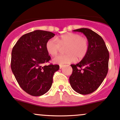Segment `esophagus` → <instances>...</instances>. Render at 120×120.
<instances>
[{
  "label": "esophagus",
  "instance_id": "esophagus-1",
  "mask_svg": "<svg viewBox=\"0 0 120 120\" xmlns=\"http://www.w3.org/2000/svg\"><path fill=\"white\" fill-rule=\"evenodd\" d=\"M63 67V65H60V67H59L60 69H61Z\"/></svg>",
  "mask_w": 120,
  "mask_h": 120
}]
</instances>
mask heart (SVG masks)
<instances>
[{"mask_svg": "<svg viewBox=\"0 0 120 120\" xmlns=\"http://www.w3.org/2000/svg\"><path fill=\"white\" fill-rule=\"evenodd\" d=\"M66 48L65 54L59 55L53 59L56 64L64 65L72 63L77 59L81 60L85 57L89 49V43L85 38L78 34L67 33L56 39L51 38L46 43V49L50 56H56L61 50Z\"/></svg>", "mask_w": 120, "mask_h": 120, "instance_id": "1", "label": "heart"}]
</instances>
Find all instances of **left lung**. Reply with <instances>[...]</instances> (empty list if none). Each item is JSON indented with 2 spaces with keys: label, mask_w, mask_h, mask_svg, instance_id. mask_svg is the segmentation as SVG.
Wrapping results in <instances>:
<instances>
[{
  "label": "left lung",
  "mask_w": 120,
  "mask_h": 120,
  "mask_svg": "<svg viewBox=\"0 0 120 120\" xmlns=\"http://www.w3.org/2000/svg\"><path fill=\"white\" fill-rule=\"evenodd\" d=\"M73 31L82 32L86 36L89 49L80 62L71 65L72 72L69 81L75 91L88 95L95 91L107 75L109 53L102 38L92 30L79 28Z\"/></svg>",
  "instance_id": "8db88e82"
}]
</instances>
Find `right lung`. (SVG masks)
Returning <instances> with one entry per match:
<instances>
[{
	"mask_svg": "<svg viewBox=\"0 0 120 120\" xmlns=\"http://www.w3.org/2000/svg\"><path fill=\"white\" fill-rule=\"evenodd\" d=\"M55 34L51 32L35 30L24 34L13 47L11 68L21 88L34 96L44 95L52 86L54 72L59 65L42 64L49 62L50 56L46 43Z\"/></svg>",
	"mask_w": 120,
	"mask_h": 120,
	"instance_id": "1",
	"label": "right lung"
}]
</instances>
